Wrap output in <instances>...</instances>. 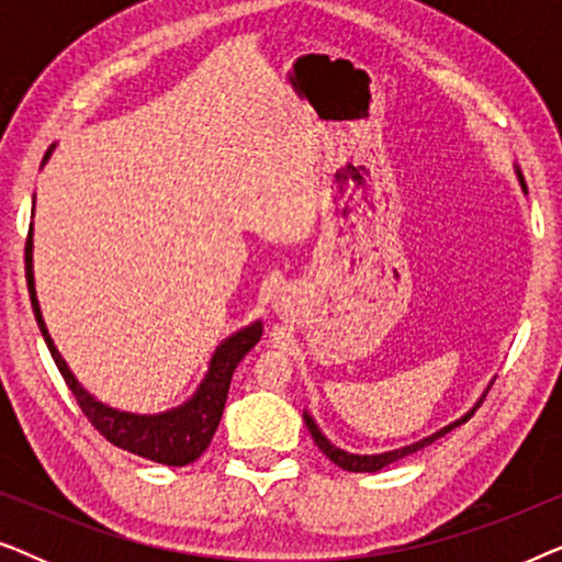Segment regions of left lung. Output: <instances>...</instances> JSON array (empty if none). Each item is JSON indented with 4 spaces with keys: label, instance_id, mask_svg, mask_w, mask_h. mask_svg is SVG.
Segmentation results:
<instances>
[{
    "label": "left lung",
    "instance_id": "left-lung-1",
    "mask_svg": "<svg viewBox=\"0 0 562 562\" xmlns=\"http://www.w3.org/2000/svg\"><path fill=\"white\" fill-rule=\"evenodd\" d=\"M521 187H525V181H521ZM479 404H483V398H481ZM479 404H475L473 409L465 414V417H460L458 422H452V425L442 427L440 432L429 435V437H425V440H419V442L409 445V448L383 452V456H350V452H345V450H340V448H335V445L329 442L327 437L319 432V427L314 425V419L310 417V414H304V422H306V427H310L314 445H317V448H319L322 452H325V456H327L329 460H333L335 465H340L342 471H350V473H375V471H381V468H386L389 463H396V460H402V458H406V456H412V452H417V450H422V448H427V445H432L435 440H440V437L448 435L450 429H456V427L463 425V422H468V419L473 417L475 409H479Z\"/></svg>",
    "mask_w": 562,
    "mask_h": 562
}]
</instances>
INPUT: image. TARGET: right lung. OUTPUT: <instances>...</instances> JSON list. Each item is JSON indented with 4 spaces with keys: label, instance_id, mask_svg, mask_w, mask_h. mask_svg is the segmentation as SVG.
<instances>
[{
    "label": "right lung",
    "instance_id": "1",
    "mask_svg": "<svg viewBox=\"0 0 562 562\" xmlns=\"http://www.w3.org/2000/svg\"><path fill=\"white\" fill-rule=\"evenodd\" d=\"M48 153H45V158H48ZM25 276H27L30 302H33V312H35L37 327H41V333L45 337V345H48L50 356L56 360L66 386L71 389V394L76 396V404L81 406V412L87 414V419L94 425L97 432L106 437L112 445H117V448L133 452V456L156 460V463L176 465V468L194 463V460L210 448L214 429H217L222 412H225L229 381H233L235 368L252 348H256V342L260 340V333H263V325L256 322V325L240 329V333L220 345L210 363V373H206L202 386H199L196 394L191 396L187 404L166 414H156V417H140V414L117 412L94 402V398L79 386V381L74 379V373L68 371L66 360L60 358L56 345H53L48 329H45L41 306H37V299H35L33 227H30L27 243H25Z\"/></svg>",
    "mask_w": 562,
    "mask_h": 562
}]
</instances>
